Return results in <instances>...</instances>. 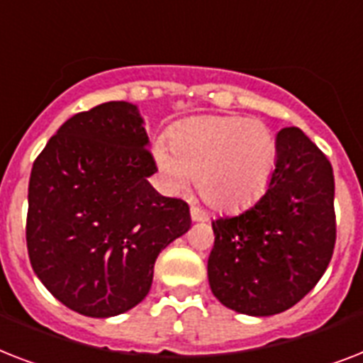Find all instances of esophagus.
<instances>
[{"label": "esophagus", "instance_id": "34e87169", "mask_svg": "<svg viewBox=\"0 0 363 363\" xmlns=\"http://www.w3.org/2000/svg\"><path fill=\"white\" fill-rule=\"evenodd\" d=\"M190 216H192L194 222L209 220V215H207V213H205L201 207H196V205H192V207H190Z\"/></svg>", "mask_w": 363, "mask_h": 363}]
</instances>
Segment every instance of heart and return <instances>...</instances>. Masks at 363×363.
Returning <instances> with one entry per match:
<instances>
[{
    "label": "heart",
    "mask_w": 363,
    "mask_h": 363,
    "mask_svg": "<svg viewBox=\"0 0 363 363\" xmlns=\"http://www.w3.org/2000/svg\"><path fill=\"white\" fill-rule=\"evenodd\" d=\"M171 148L156 147L160 169L177 186L199 177V192L215 207L250 205L269 186L277 164L273 131L245 116H199L171 133Z\"/></svg>",
    "instance_id": "heart-1"
}]
</instances>
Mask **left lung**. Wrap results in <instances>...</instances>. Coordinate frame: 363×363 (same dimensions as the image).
<instances>
[{"mask_svg":"<svg viewBox=\"0 0 363 363\" xmlns=\"http://www.w3.org/2000/svg\"><path fill=\"white\" fill-rule=\"evenodd\" d=\"M335 181L326 154L299 128L277 133L269 186L241 215L213 220V294L250 316L282 313L324 275L335 247Z\"/></svg>","mask_w":363,"mask_h":363,"instance_id":"obj_1","label":"left lung"}]
</instances>
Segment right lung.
Listing matches in <instances>:
<instances>
[{
    "instance_id": "1",
    "label": "right lung",
    "mask_w": 363,
    "mask_h": 363,
    "mask_svg": "<svg viewBox=\"0 0 363 363\" xmlns=\"http://www.w3.org/2000/svg\"><path fill=\"white\" fill-rule=\"evenodd\" d=\"M135 105L77 113L33 162L26 242L31 267L71 311L107 318L141 303L154 262L190 228L186 201L150 186L158 171Z\"/></svg>"
}]
</instances>
